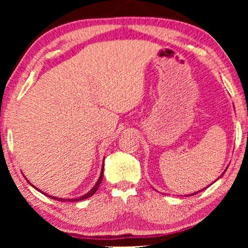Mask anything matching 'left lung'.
<instances>
[{"label":"left lung","instance_id":"1","mask_svg":"<svg viewBox=\"0 0 248 248\" xmlns=\"http://www.w3.org/2000/svg\"><path fill=\"white\" fill-rule=\"evenodd\" d=\"M206 188V187H205ZM202 191H203V189H202ZM199 192H201V191H199ZM199 192H196V193H199ZM196 193H193V194H189V195H194V194H196Z\"/></svg>","mask_w":248,"mask_h":248}]
</instances>
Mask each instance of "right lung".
Listing matches in <instances>:
<instances>
[{
  "label": "right lung",
  "instance_id": "1",
  "mask_svg": "<svg viewBox=\"0 0 248 248\" xmlns=\"http://www.w3.org/2000/svg\"><path fill=\"white\" fill-rule=\"evenodd\" d=\"M103 176H104V165H103V168H101V172H100L99 179H98V181H97L96 185H94L93 187L91 188L90 191L87 193V194L80 196V198H77V199H59V198H55V196L47 195L46 193H43V194L46 195V196H48V198H50V199L57 200V201H61V202H66V201H69V202H78V201H81V200H86V199H88V198H90V196H93V195L94 194V193H96V191L98 189V187H99V185H100V183H101V179H103ZM28 183H30V182H28ZM30 185H31V184H30ZM31 186H33V185H31ZM33 187H35V186H33ZM35 188H36V187H35ZM36 189H37V188H36ZM38 191H39V189H38ZM39 192H42V191H39Z\"/></svg>",
  "mask_w": 248,
  "mask_h": 248
}]
</instances>
